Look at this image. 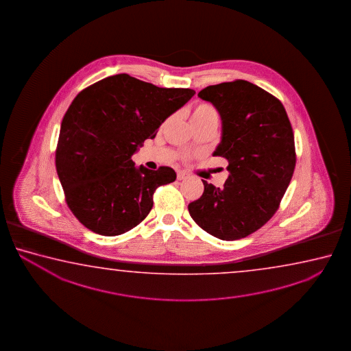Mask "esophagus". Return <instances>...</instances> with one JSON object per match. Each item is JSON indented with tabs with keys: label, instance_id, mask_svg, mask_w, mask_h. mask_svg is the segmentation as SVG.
I'll list each match as a JSON object with an SVG mask.
<instances>
[{
	"label": "esophagus",
	"instance_id": "obj_1",
	"mask_svg": "<svg viewBox=\"0 0 351 351\" xmlns=\"http://www.w3.org/2000/svg\"><path fill=\"white\" fill-rule=\"evenodd\" d=\"M186 177H188V174L185 172L177 173V179H178V180H183V179L186 178Z\"/></svg>",
	"mask_w": 351,
	"mask_h": 351
}]
</instances>
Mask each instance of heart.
<instances>
[{
    "label": "heart",
    "mask_w": 351,
    "mask_h": 351,
    "mask_svg": "<svg viewBox=\"0 0 351 351\" xmlns=\"http://www.w3.org/2000/svg\"><path fill=\"white\" fill-rule=\"evenodd\" d=\"M214 117H217V113L211 104L199 103L191 112V123H197V121H202V120L214 118Z\"/></svg>",
    "instance_id": "b5f03b06"
}]
</instances>
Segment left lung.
<instances>
[{"label": "left lung", "instance_id": "left-lung-1", "mask_svg": "<svg viewBox=\"0 0 351 351\" xmlns=\"http://www.w3.org/2000/svg\"><path fill=\"white\" fill-rule=\"evenodd\" d=\"M197 97L220 113L222 136L213 155L228 160L230 176L223 189L202 180L204 193L188 210L204 231L236 241L279 208L296 165L291 123L278 98L244 80L208 86Z\"/></svg>", "mask_w": 351, "mask_h": 351}]
</instances>
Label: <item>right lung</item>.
Here are the masks:
<instances>
[{
  "label": "right lung",
  "mask_w": 351,
  "mask_h": 351,
  "mask_svg": "<svg viewBox=\"0 0 351 351\" xmlns=\"http://www.w3.org/2000/svg\"><path fill=\"white\" fill-rule=\"evenodd\" d=\"M194 95V89L160 88L128 73L78 93L61 123L55 165L67 206L84 227L118 236L145 220L156 189L177 174L171 167L137 168L131 156Z\"/></svg>",
  "instance_id": "add662e5"
}]
</instances>
